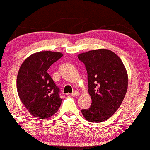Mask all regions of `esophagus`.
<instances>
[{
	"label": "esophagus",
	"mask_w": 150,
	"mask_h": 150,
	"mask_svg": "<svg viewBox=\"0 0 150 150\" xmlns=\"http://www.w3.org/2000/svg\"><path fill=\"white\" fill-rule=\"evenodd\" d=\"M71 95L73 96V97H75V96L79 95V92H77V91H74V92H73V93L71 94Z\"/></svg>",
	"instance_id": "esophagus-1"
}]
</instances>
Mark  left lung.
<instances>
[{
    "instance_id": "left-lung-1",
    "label": "left lung",
    "mask_w": 150,
    "mask_h": 150,
    "mask_svg": "<svg viewBox=\"0 0 150 150\" xmlns=\"http://www.w3.org/2000/svg\"><path fill=\"white\" fill-rule=\"evenodd\" d=\"M87 73L92 104L82 109L93 123L109 118L120 107L128 89V74L120 58L110 50L97 49L78 55Z\"/></svg>"
}]
</instances>
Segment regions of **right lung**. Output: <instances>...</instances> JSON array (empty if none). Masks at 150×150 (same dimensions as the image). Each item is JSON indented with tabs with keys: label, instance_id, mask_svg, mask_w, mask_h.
I'll return each instance as SVG.
<instances>
[{
	"label": "right lung",
	"instance_id": "add662e5",
	"mask_svg": "<svg viewBox=\"0 0 150 150\" xmlns=\"http://www.w3.org/2000/svg\"><path fill=\"white\" fill-rule=\"evenodd\" d=\"M62 56L59 52H38L29 56L20 66L17 89L22 104L32 116L46 119L61 106L60 89L47 70Z\"/></svg>",
	"mask_w": 150,
	"mask_h": 150
}]
</instances>
